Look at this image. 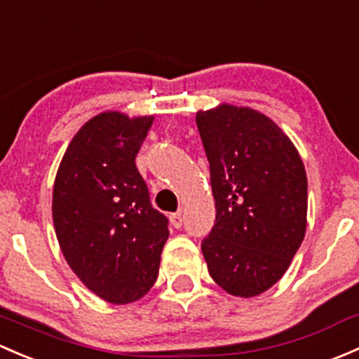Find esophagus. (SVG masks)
<instances>
[{
	"label": "esophagus",
	"instance_id": "34e87169",
	"mask_svg": "<svg viewBox=\"0 0 359 359\" xmlns=\"http://www.w3.org/2000/svg\"><path fill=\"white\" fill-rule=\"evenodd\" d=\"M170 222H172V225L175 229H180L184 224V217H182V211H177V213H172L170 215Z\"/></svg>",
	"mask_w": 359,
	"mask_h": 359
}]
</instances>
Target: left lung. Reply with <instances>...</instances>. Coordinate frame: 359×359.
Listing matches in <instances>:
<instances>
[{
    "instance_id": "8db88e82",
    "label": "left lung",
    "mask_w": 359,
    "mask_h": 359,
    "mask_svg": "<svg viewBox=\"0 0 359 359\" xmlns=\"http://www.w3.org/2000/svg\"><path fill=\"white\" fill-rule=\"evenodd\" d=\"M196 126L217 208L201 243L208 271L232 296H258L280 280L304 239V165L277 123L251 108L198 111Z\"/></svg>"
}]
</instances>
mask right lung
Returning <instances> with one entry per match:
<instances>
[{
    "label": "right lung",
    "instance_id": "right-lung-1",
    "mask_svg": "<svg viewBox=\"0 0 359 359\" xmlns=\"http://www.w3.org/2000/svg\"><path fill=\"white\" fill-rule=\"evenodd\" d=\"M153 116L107 111L75 134L56 173L53 222L70 269L101 299L137 301L153 287L168 218L153 208L135 156Z\"/></svg>",
    "mask_w": 359,
    "mask_h": 359
}]
</instances>
